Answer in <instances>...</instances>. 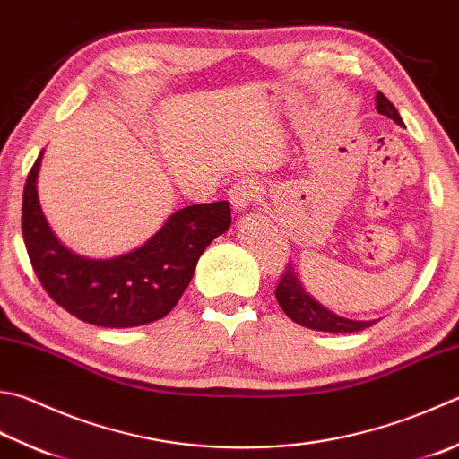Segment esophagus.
<instances>
[{"mask_svg": "<svg viewBox=\"0 0 459 459\" xmlns=\"http://www.w3.org/2000/svg\"><path fill=\"white\" fill-rule=\"evenodd\" d=\"M259 197V187L254 179H241L230 189V202L236 212H246Z\"/></svg>", "mask_w": 459, "mask_h": 459, "instance_id": "34e87169", "label": "esophagus"}]
</instances>
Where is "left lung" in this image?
<instances>
[{
  "mask_svg": "<svg viewBox=\"0 0 459 459\" xmlns=\"http://www.w3.org/2000/svg\"><path fill=\"white\" fill-rule=\"evenodd\" d=\"M376 101H377L376 108L379 114L394 119L397 126H403L400 114H397V109L394 108V103L387 100L382 91H377ZM275 298H278V304L285 311V316L299 325L309 327V330L330 332V333H351V332L366 330V327L376 324V322H353V319L340 317L319 306L317 301L311 299L304 291V288H301V283L298 281L296 273L291 272L290 265L285 267L278 285H275Z\"/></svg>",
  "mask_w": 459,
  "mask_h": 459,
  "instance_id": "1",
  "label": "left lung"
}]
</instances>
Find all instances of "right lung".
Returning <instances> with one entry per match:
<instances>
[{
  "instance_id": "right-lung-1",
  "label": "right lung",
  "mask_w": 459,
  "mask_h": 459,
  "mask_svg": "<svg viewBox=\"0 0 459 459\" xmlns=\"http://www.w3.org/2000/svg\"><path fill=\"white\" fill-rule=\"evenodd\" d=\"M41 155L25 179L22 233L43 290L69 314L100 327H135L166 317L192 281L204 249L231 226L230 204L187 205L134 252L85 259L59 244L43 218L36 189Z\"/></svg>"
}]
</instances>
